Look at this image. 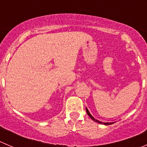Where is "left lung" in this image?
I'll use <instances>...</instances> for the list:
<instances>
[{
	"mask_svg": "<svg viewBox=\"0 0 147 147\" xmlns=\"http://www.w3.org/2000/svg\"><path fill=\"white\" fill-rule=\"evenodd\" d=\"M86 111H87V115H88V116L90 117L91 118V119H92L93 121H96V122H97V123H100V124H105V125H110V124H114V122H102V121H99V120H97V119H94V118L92 116V115H91V114L90 113V112H89V110H88V109H87V107H86Z\"/></svg>",
	"mask_w": 147,
	"mask_h": 147,
	"instance_id": "8db88e82",
	"label": "left lung"
}]
</instances>
